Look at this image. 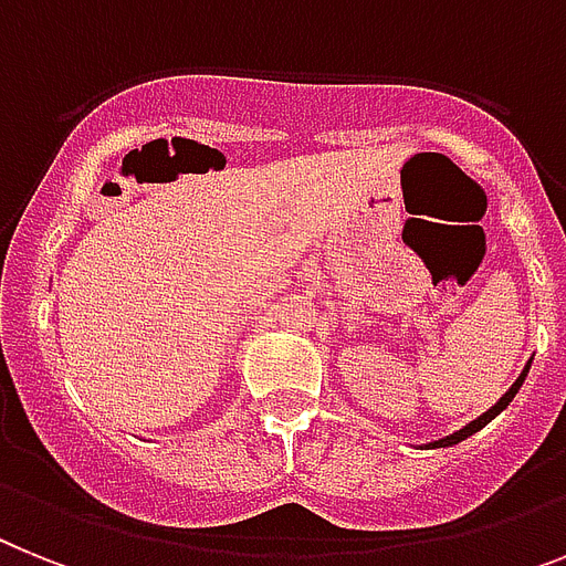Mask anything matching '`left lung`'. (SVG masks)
<instances>
[{"label": "left lung", "instance_id": "obj_1", "mask_svg": "<svg viewBox=\"0 0 566 566\" xmlns=\"http://www.w3.org/2000/svg\"><path fill=\"white\" fill-rule=\"evenodd\" d=\"M530 367H532V361H526V367H524V373H521V376L515 378V385L509 387L506 394L501 396V399H497V405H492V408L485 410V413H480L478 419H474V422H469V424H462L460 431H454V433H448V437H442V440H437V442H431V446H424V448H448V446H457V442H462V440H469L471 433H478L480 428H485V424L492 422L494 417H497V413H501V410H506V405L512 399H515V394L517 390H521V385H524V378H526V373H530Z\"/></svg>", "mask_w": 566, "mask_h": 566}]
</instances>
